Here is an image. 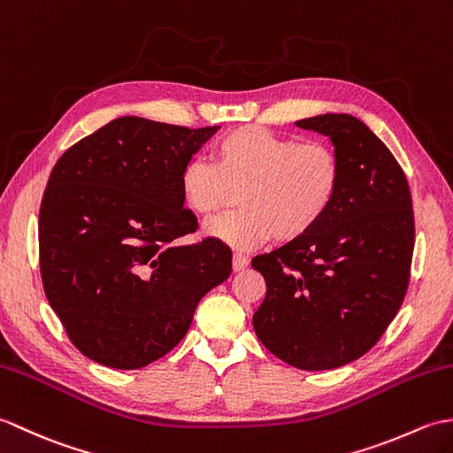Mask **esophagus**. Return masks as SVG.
I'll return each mask as SVG.
<instances>
[{"mask_svg":"<svg viewBox=\"0 0 453 453\" xmlns=\"http://www.w3.org/2000/svg\"><path fill=\"white\" fill-rule=\"evenodd\" d=\"M248 267V257L242 254H234L233 256V271L234 273H240V271H244Z\"/></svg>","mask_w":453,"mask_h":453,"instance_id":"obj_1","label":"esophagus"}]
</instances>
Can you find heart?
<instances>
[{"mask_svg": "<svg viewBox=\"0 0 453 453\" xmlns=\"http://www.w3.org/2000/svg\"><path fill=\"white\" fill-rule=\"evenodd\" d=\"M341 178L334 147L248 126L219 139L213 165L186 163L180 196L194 215L211 217L238 194L240 211L209 220L203 233L233 250H252L273 236L280 244L308 236L334 207Z\"/></svg>", "mask_w": 453, "mask_h": 453, "instance_id": "b5f03b06", "label": "heart"}]
</instances>
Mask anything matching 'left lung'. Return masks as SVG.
Listing matches in <instances>:
<instances>
[{"label":"left lung","mask_w":453,"mask_h":453,"mask_svg":"<svg viewBox=\"0 0 453 453\" xmlns=\"http://www.w3.org/2000/svg\"><path fill=\"white\" fill-rule=\"evenodd\" d=\"M329 137L343 166L334 207L308 236L252 259L267 293L256 335L283 363L331 370L378 343L403 303L415 248L403 170L350 114L298 119Z\"/></svg>","instance_id":"1"}]
</instances>
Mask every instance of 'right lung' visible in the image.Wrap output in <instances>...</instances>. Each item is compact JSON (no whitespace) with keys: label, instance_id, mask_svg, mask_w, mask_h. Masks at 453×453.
Returning <instances> with one entry per match:
<instances>
[{"label":"right lung","instance_id":"1","mask_svg":"<svg viewBox=\"0 0 453 453\" xmlns=\"http://www.w3.org/2000/svg\"><path fill=\"white\" fill-rule=\"evenodd\" d=\"M219 126L189 129L122 116L59 157L38 215L40 275L81 353L135 370L170 353L211 288L228 279V246L196 233L180 174Z\"/></svg>","mask_w":453,"mask_h":453}]
</instances>
